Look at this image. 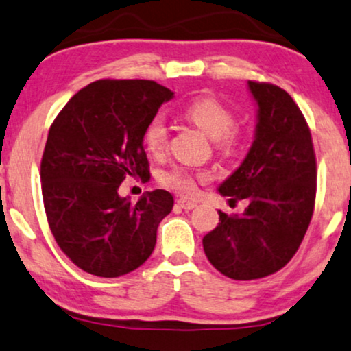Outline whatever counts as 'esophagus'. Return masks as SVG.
Wrapping results in <instances>:
<instances>
[{"label": "esophagus", "mask_w": 351, "mask_h": 351, "mask_svg": "<svg viewBox=\"0 0 351 351\" xmlns=\"http://www.w3.org/2000/svg\"><path fill=\"white\" fill-rule=\"evenodd\" d=\"M176 206H178V208H181V209H184V210H191V209H194L196 208V202L194 201H188V199H178L176 201Z\"/></svg>", "instance_id": "34e87169"}]
</instances>
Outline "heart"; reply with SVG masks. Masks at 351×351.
Here are the masks:
<instances>
[{"label":"heart","instance_id":"heart-1","mask_svg":"<svg viewBox=\"0 0 351 351\" xmlns=\"http://www.w3.org/2000/svg\"><path fill=\"white\" fill-rule=\"evenodd\" d=\"M183 116L209 138L216 141V149L222 154H232L239 145V130L235 125V114L226 104L210 96L193 99L184 108ZM143 145L154 157H162L168 149V128L162 116H155L143 132ZM204 173H194L184 167H175L160 173L158 181L171 191L193 196L197 191V181H204Z\"/></svg>","mask_w":351,"mask_h":351}]
</instances>
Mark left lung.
I'll return each instance as SVG.
<instances>
[{"mask_svg": "<svg viewBox=\"0 0 351 351\" xmlns=\"http://www.w3.org/2000/svg\"><path fill=\"white\" fill-rule=\"evenodd\" d=\"M258 104L255 141L242 165L219 186L248 199L242 216L219 210L202 239L213 267L239 281L276 273L298 252L315 204L317 165L311 129L294 99L271 83L248 82Z\"/></svg>", "mask_w": 351, "mask_h": 351, "instance_id": "left-lung-1", "label": "left lung"}]
</instances>
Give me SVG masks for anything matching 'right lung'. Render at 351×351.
<instances>
[{"mask_svg":"<svg viewBox=\"0 0 351 351\" xmlns=\"http://www.w3.org/2000/svg\"><path fill=\"white\" fill-rule=\"evenodd\" d=\"M173 91L150 80H98L55 117L40 162L49 227L83 271L117 278L145 263L173 209L165 189L132 204L117 189L125 176L149 180L143 132Z\"/></svg>","mask_w":351,"mask_h":351,"instance_id":"add662e5","label":"right lung"}]
</instances>
